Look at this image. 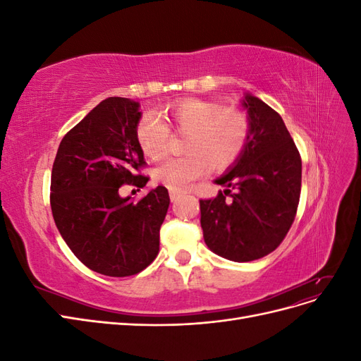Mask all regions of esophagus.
<instances>
[{"mask_svg": "<svg viewBox=\"0 0 361 361\" xmlns=\"http://www.w3.org/2000/svg\"><path fill=\"white\" fill-rule=\"evenodd\" d=\"M180 195H182V192H179V191H170V200L171 202H178Z\"/></svg>", "mask_w": 361, "mask_h": 361, "instance_id": "esophagus-1", "label": "esophagus"}]
</instances>
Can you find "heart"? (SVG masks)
I'll return each instance as SVG.
<instances>
[{"label":"heart","instance_id":"b5f03b06","mask_svg":"<svg viewBox=\"0 0 361 361\" xmlns=\"http://www.w3.org/2000/svg\"><path fill=\"white\" fill-rule=\"evenodd\" d=\"M162 118L154 114L141 117L137 141L149 158H158L170 141V128L185 140L187 157L162 159L154 170L155 179L173 191H185L214 167L221 171L243 157L250 140V120L235 108L215 102L183 99L170 104Z\"/></svg>","mask_w":361,"mask_h":361}]
</instances>
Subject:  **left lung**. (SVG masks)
<instances>
[{
  "label": "left lung",
  "mask_w": 361,
  "mask_h": 361,
  "mask_svg": "<svg viewBox=\"0 0 361 361\" xmlns=\"http://www.w3.org/2000/svg\"><path fill=\"white\" fill-rule=\"evenodd\" d=\"M241 105L250 120L248 145L215 179L227 190L200 200V224L215 255L250 262L274 251L289 232L300 202L301 157L277 111L250 93Z\"/></svg>",
  "instance_id": "8db88e82"
}]
</instances>
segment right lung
Instances as JSON below:
<instances>
[{
	"mask_svg": "<svg viewBox=\"0 0 361 361\" xmlns=\"http://www.w3.org/2000/svg\"><path fill=\"white\" fill-rule=\"evenodd\" d=\"M140 104L108 97L63 137L51 174V209L61 238L82 264L99 274L128 277L159 251V228L170 204L157 187L138 203L118 188H143L149 178L137 141Z\"/></svg>",
	"mask_w": 361,
	"mask_h": 361,
	"instance_id": "obj_1",
	"label": "right lung"
}]
</instances>
